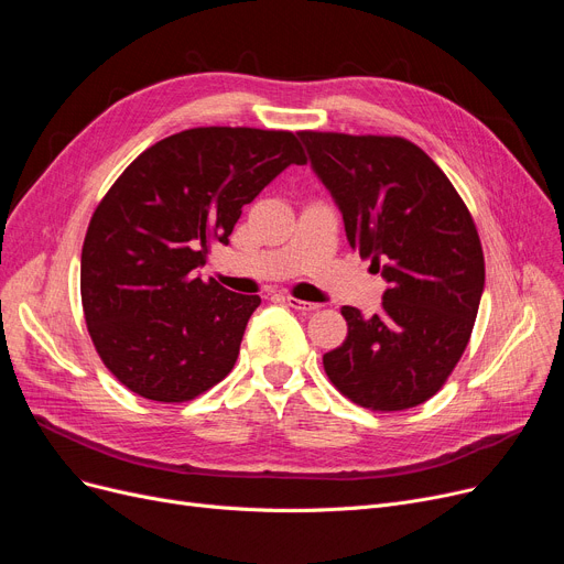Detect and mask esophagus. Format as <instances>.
I'll return each instance as SVG.
<instances>
[{"instance_id":"esophagus-1","label":"esophagus","mask_w":564,"mask_h":564,"mask_svg":"<svg viewBox=\"0 0 564 564\" xmlns=\"http://www.w3.org/2000/svg\"><path fill=\"white\" fill-rule=\"evenodd\" d=\"M284 301H286V305H289V307H293L296 312H303V314H312V312H316V310L321 307L318 303H307V301L293 299V296H286Z\"/></svg>"}]
</instances>
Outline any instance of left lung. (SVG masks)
I'll return each mask as SVG.
<instances>
[{
  "label": "left lung",
  "instance_id": "8db88e82",
  "mask_svg": "<svg viewBox=\"0 0 564 564\" xmlns=\"http://www.w3.org/2000/svg\"><path fill=\"white\" fill-rule=\"evenodd\" d=\"M348 246L390 284L381 312L341 307L348 335L324 356L333 386L371 411H404L434 397L464 356L485 254L459 193L404 138L299 132Z\"/></svg>",
  "mask_w": 564,
  "mask_h": 564
}]
</instances>
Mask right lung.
<instances>
[{"label":"right lung","mask_w":564,"mask_h":564,"mask_svg":"<svg viewBox=\"0 0 564 564\" xmlns=\"http://www.w3.org/2000/svg\"><path fill=\"white\" fill-rule=\"evenodd\" d=\"M289 130L208 126L140 153L96 206L79 265L85 321L105 367L135 394L181 404L234 369L259 296L204 282L210 243L289 165Z\"/></svg>","instance_id":"1"}]
</instances>
